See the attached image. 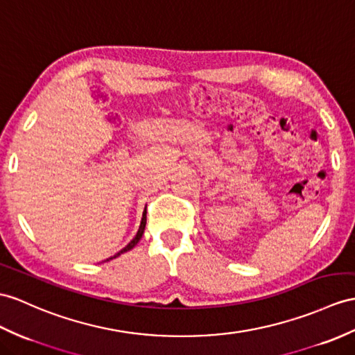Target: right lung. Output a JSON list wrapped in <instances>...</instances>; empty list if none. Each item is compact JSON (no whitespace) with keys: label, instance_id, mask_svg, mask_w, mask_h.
Returning a JSON list of instances; mask_svg holds the SVG:
<instances>
[{"label":"right lung","instance_id":"obj_1","mask_svg":"<svg viewBox=\"0 0 355 355\" xmlns=\"http://www.w3.org/2000/svg\"><path fill=\"white\" fill-rule=\"evenodd\" d=\"M144 227H146V207H144V212H143V218H141V224H140V227H138V232H137V235L134 236V239L131 241V243H129L125 248H122L120 250L119 253H116L114 256L112 257H110V259H107V261H111V259H114V257H117V256H120L122 253H126V252H129V250L131 248H134L137 244H138V241L141 239V236H143V233H144Z\"/></svg>","mask_w":355,"mask_h":355}]
</instances>
